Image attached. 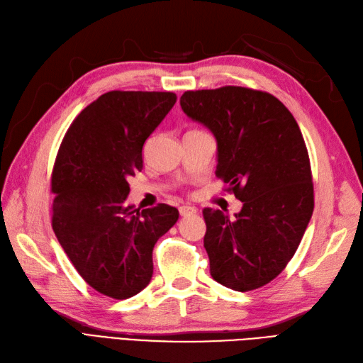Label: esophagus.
<instances>
[{
  "instance_id": "obj_1",
  "label": "esophagus",
  "mask_w": 363,
  "mask_h": 363,
  "mask_svg": "<svg viewBox=\"0 0 363 363\" xmlns=\"http://www.w3.org/2000/svg\"><path fill=\"white\" fill-rule=\"evenodd\" d=\"M197 213V209L194 208V206H189V205H182V206H179V214L182 216V217H185V216H191V214H196Z\"/></svg>"
}]
</instances>
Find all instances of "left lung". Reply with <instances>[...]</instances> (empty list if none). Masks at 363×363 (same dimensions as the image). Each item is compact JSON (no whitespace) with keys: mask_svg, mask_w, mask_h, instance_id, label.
<instances>
[{"mask_svg":"<svg viewBox=\"0 0 363 363\" xmlns=\"http://www.w3.org/2000/svg\"><path fill=\"white\" fill-rule=\"evenodd\" d=\"M179 102L217 138L216 174L242 202L235 218L203 209L211 276L233 291L258 289L285 270L312 217L305 138L291 111L262 90H189Z\"/></svg>","mask_w":363,"mask_h":363,"instance_id":"1","label":"left lung"}]
</instances>
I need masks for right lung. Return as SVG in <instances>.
<instances>
[{
	"label": "right lung",
	"instance_id": "right-lung-1",
	"mask_svg": "<svg viewBox=\"0 0 363 363\" xmlns=\"http://www.w3.org/2000/svg\"><path fill=\"white\" fill-rule=\"evenodd\" d=\"M177 102L173 91L101 95L81 111L58 147L51 174L52 229L86 284L125 300L154 273L152 250L177 223V208L126 206V178L143 169L147 137Z\"/></svg>",
	"mask_w": 363,
	"mask_h": 363
}]
</instances>
